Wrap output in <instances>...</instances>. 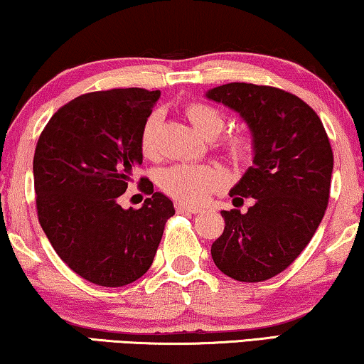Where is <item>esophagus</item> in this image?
Listing matches in <instances>:
<instances>
[{
	"label": "esophagus",
	"mask_w": 364,
	"mask_h": 364,
	"mask_svg": "<svg viewBox=\"0 0 364 364\" xmlns=\"http://www.w3.org/2000/svg\"><path fill=\"white\" fill-rule=\"evenodd\" d=\"M177 212L181 213H200V208L198 207H192V205H187V203H177L176 205Z\"/></svg>",
	"instance_id": "1"
}]
</instances>
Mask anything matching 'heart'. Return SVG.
<instances>
[{
	"label": "heart",
	"mask_w": 364,
	"mask_h": 364,
	"mask_svg": "<svg viewBox=\"0 0 364 364\" xmlns=\"http://www.w3.org/2000/svg\"><path fill=\"white\" fill-rule=\"evenodd\" d=\"M186 114L200 134L213 138L225 126V114L213 105L192 102L186 107ZM161 124V113L147 114L139 133L141 154L152 159L157 154V129ZM218 146L236 161L250 159L255 149L252 138L247 133H231L220 141ZM226 183V173L217 166L178 164L167 167L159 173V186L167 195L178 202L200 205L207 202L213 192Z\"/></svg>",
	"instance_id": "b5f03b06"
}]
</instances>
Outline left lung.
I'll return each instance as SVG.
<instances>
[{
    "label": "left lung",
    "instance_id": "obj_1",
    "mask_svg": "<svg viewBox=\"0 0 364 364\" xmlns=\"http://www.w3.org/2000/svg\"><path fill=\"white\" fill-rule=\"evenodd\" d=\"M207 97L238 112L255 143L252 166L230 192L255 205L221 212L225 230L212 257L235 281H267L297 259L323 218L333 171L328 136L318 114L281 88L233 82Z\"/></svg>",
    "mask_w": 364,
    "mask_h": 364
}]
</instances>
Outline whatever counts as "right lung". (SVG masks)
<instances>
[{"label": "right lung", "instance_id": "right-lung-1", "mask_svg": "<svg viewBox=\"0 0 364 364\" xmlns=\"http://www.w3.org/2000/svg\"><path fill=\"white\" fill-rule=\"evenodd\" d=\"M159 90L112 88L73 98L52 114L34 152L39 223L65 264L88 282L123 287L154 261L166 221L176 210L152 182L141 208L119 197L143 162L139 133Z\"/></svg>", "mask_w": 364, "mask_h": 364}]
</instances>
